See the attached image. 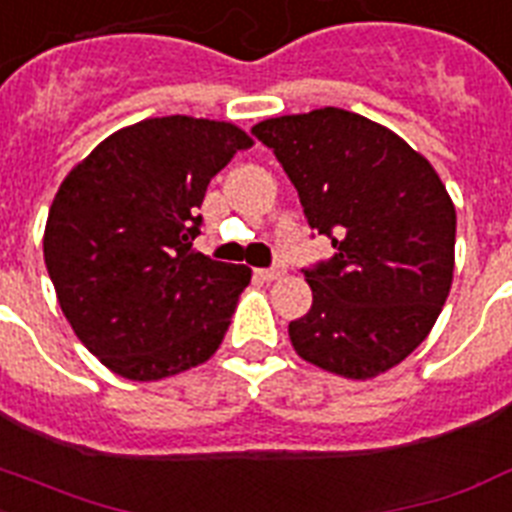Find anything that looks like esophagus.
I'll return each mask as SVG.
<instances>
[{"instance_id":"esophagus-1","label":"esophagus","mask_w":512,"mask_h":512,"mask_svg":"<svg viewBox=\"0 0 512 512\" xmlns=\"http://www.w3.org/2000/svg\"><path fill=\"white\" fill-rule=\"evenodd\" d=\"M257 276L263 278V281H276V278L284 276V268H281V265H270V268L257 270Z\"/></svg>"}]
</instances>
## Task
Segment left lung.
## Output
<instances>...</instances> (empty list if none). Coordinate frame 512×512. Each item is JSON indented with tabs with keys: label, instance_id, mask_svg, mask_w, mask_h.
I'll use <instances>...</instances> for the list:
<instances>
[{
	"label": "left lung",
	"instance_id": "8db88e82",
	"mask_svg": "<svg viewBox=\"0 0 512 512\" xmlns=\"http://www.w3.org/2000/svg\"><path fill=\"white\" fill-rule=\"evenodd\" d=\"M334 257L302 268L313 307L289 323L299 357L373 378L429 336L452 286L455 205L431 162L389 128L323 107L257 123Z\"/></svg>",
	"mask_w": 512,
	"mask_h": 512
}]
</instances>
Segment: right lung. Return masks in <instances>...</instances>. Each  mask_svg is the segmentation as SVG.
<instances>
[{
    "mask_svg": "<svg viewBox=\"0 0 512 512\" xmlns=\"http://www.w3.org/2000/svg\"><path fill=\"white\" fill-rule=\"evenodd\" d=\"M249 147L231 123L149 118L107 136L62 181L44 263L76 336L112 373L157 381L220 347L252 270L191 242L210 178Z\"/></svg>",
    "mask_w": 512,
    "mask_h": 512,
    "instance_id": "obj_1",
    "label": "right lung"
}]
</instances>
